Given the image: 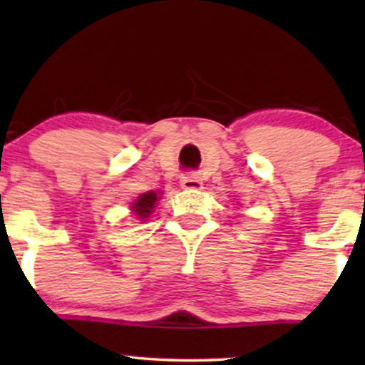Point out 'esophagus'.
I'll return each mask as SVG.
<instances>
[{"label": "esophagus", "mask_w": 365, "mask_h": 365, "mask_svg": "<svg viewBox=\"0 0 365 365\" xmlns=\"http://www.w3.org/2000/svg\"><path fill=\"white\" fill-rule=\"evenodd\" d=\"M180 185L185 188V190H200L202 188V180L197 177V175H187V177L182 178Z\"/></svg>", "instance_id": "34e87169"}]
</instances>
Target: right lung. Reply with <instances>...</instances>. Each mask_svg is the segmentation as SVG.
<instances>
[{
    "instance_id": "right-lung-1",
    "label": "right lung",
    "mask_w": 365,
    "mask_h": 365,
    "mask_svg": "<svg viewBox=\"0 0 365 365\" xmlns=\"http://www.w3.org/2000/svg\"><path fill=\"white\" fill-rule=\"evenodd\" d=\"M161 194L163 192H148V194H142L137 197L135 202L132 204V211L135 212L137 216H139L140 221L148 220L150 216V212L154 211V207H156L158 200L161 199Z\"/></svg>"
}]
</instances>
